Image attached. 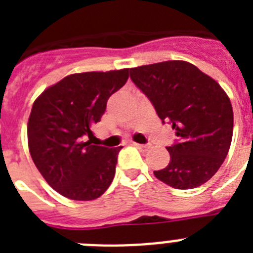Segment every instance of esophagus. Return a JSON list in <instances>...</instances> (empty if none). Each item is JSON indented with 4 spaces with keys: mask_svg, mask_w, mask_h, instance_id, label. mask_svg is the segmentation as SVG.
Returning <instances> with one entry per match:
<instances>
[{
    "mask_svg": "<svg viewBox=\"0 0 253 253\" xmlns=\"http://www.w3.org/2000/svg\"><path fill=\"white\" fill-rule=\"evenodd\" d=\"M134 146L137 147L138 149H140V151H148L149 149V144H137V143H134Z\"/></svg>",
    "mask_w": 253,
    "mask_h": 253,
    "instance_id": "obj_1",
    "label": "esophagus"
}]
</instances>
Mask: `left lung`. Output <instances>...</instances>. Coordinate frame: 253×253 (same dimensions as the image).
<instances>
[{"instance_id": "left-lung-1", "label": "left lung", "mask_w": 253, "mask_h": 253, "mask_svg": "<svg viewBox=\"0 0 253 253\" xmlns=\"http://www.w3.org/2000/svg\"><path fill=\"white\" fill-rule=\"evenodd\" d=\"M130 78L178 137L167 147L169 163L154 176L180 190L205 184L231 147L233 109L227 93L215 80L185 60L130 68Z\"/></svg>"}]
</instances>
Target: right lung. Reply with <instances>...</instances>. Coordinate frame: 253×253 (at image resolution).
I'll use <instances>...</instances> for the list:
<instances>
[{
	"label": "right lung",
	"instance_id": "1",
	"mask_svg": "<svg viewBox=\"0 0 253 253\" xmlns=\"http://www.w3.org/2000/svg\"><path fill=\"white\" fill-rule=\"evenodd\" d=\"M128 77L129 68L75 73L34 101L28 122L29 151L42 176L60 195L87 202L110 186L122 147L91 144V128Z\"/></svg>",
	"mask_w": 253,
	"mask_h": 253
}]
</instances>
